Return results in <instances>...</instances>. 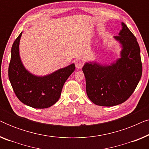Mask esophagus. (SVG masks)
<instances>
[{
	"label": "esophagus",
	"mask_w": 149,
	"mask_h": 149,
	"mask_svg": "<svg viewBox=\"0 0 149 149\" xmlns=\"http://www.w3.org/2000/svg\"><path fill=\"white\" fill-rule=\"evenodd\" d=\"M83 65V63L82 61L81 60H76L75 61V66H76V68H78V69H80L82 68Z\"/></svg>",
	"instance_id": "esophagus-1"
}]
</instances>
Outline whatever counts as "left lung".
Wrapping results in <instances>:
<instances>
[{"label": "left lung", "instance_id": "obj_1", "mask_svg": "<svg viewBox=\"0 0 149 149\" xmlns=\"http://www.w3.org/2000/svg\"><path fill=\"white\" fill-rule=\"evenodd\" d=\"M119 36L114 38L121 45L120 58L110 64L86 62L83 67L86 92L95 104L113 107L129 98L139 83L142 66L139 45L123 22Z\"/></svg>", "mask_w": 149, "mask_h": 149}]
</instances>
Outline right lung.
<instances>
[{
  "label": "right lung",
  "instance_id": "add662e5",
  "mask_svg": "<svg viewBox=\"0 0 149 149\" xmlns=\"http://www.w3.org/2000/svg\"><path fill=\"white\" fill-rule=\"evenodd\" d=\"M22 32L11 48L9 66V79L17 98L24 104L35 109H46L60 98L64 83L74 71L75 65L45 75L36 76L30 72L22 63L19 56V41Z\"/></svg>",
  "mask_w": 149,
  "mask_h": 149
}]
</instances>
